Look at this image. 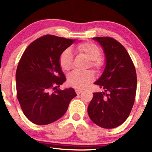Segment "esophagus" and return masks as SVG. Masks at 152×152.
<instances>
[{"mask_svg":"<svg viewBox=\"0 0 152 152\" xmlns=\"http://www.w3.org/2000/svg\"><path fill=\"white\" fill-rule=\"evenodd\" d=\"M75 91H76L77 94H80V93H82V92H83V90H81V89H76Z\"/></svg>","mask_w":152,"mask_h":152,"instance_id":"obj_1","label":"esophagus"}]
</instances>
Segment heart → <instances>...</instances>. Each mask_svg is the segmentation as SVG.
Returning <instances> with one entry per match:
<instances>
[{
    "label": "heart",
    "instance_id": "heart-1",
    "mask_svg": "<svg viewBox=\"0 0 152 152\" xmlns=\"http://www.w3.org/2000/svg\"><path fill=\"white\" fill-rule=\"evenodd\" d=\"M76 50L80 54L85 56L91 60V66L99 69L102 65V62L99 58L101 51L100 48L93 43L86 42L81 43L76 48ZM73 61V54L70 49H66L61 53L60 58V64L61 69L64 71H68L72 68ZM94 74L91 71L83 72L73 71L68 76V82L72 86L78 88H82L93 80Z\"/></svg>",
    "mask_w": 152,
    "mask_h": 152
}]
</instances>
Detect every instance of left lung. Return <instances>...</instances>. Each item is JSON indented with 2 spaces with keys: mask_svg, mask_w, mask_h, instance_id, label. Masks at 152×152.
Segmentation results:
<instances>
[{
  "mask_svg": "<svg viewBox=\"0 0 152 152\" xmlns=\"http://www.w3.org/2000/svg\"><path fill=\"white\" fill-rule=\"evenodd\" d=\"M101 45L105 66L94 82L103 92L93 93L88 107L89 117L105 129L121 125L129 115L134 103L137 75L133 61L125 48L113 38L93 37Z\"/></svg>",
  "mask_w": 152,
  "mask_h": 152,
  "instance_id": "obj_1",
  "label": "left lung"
}]
</instances>
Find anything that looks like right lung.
I'll return each instance as SVG.
<instances>
[{
    "label": "right lung",
    "instance_id": "obj_1",
    "mask_svg": "<svg viewBox=\"0 0 152 152\" xmlns=\"http://www.w3.org/2000/svg\"><path fill=\"white\" fill-rule=\"evenodd\" d=\"M76 39L47 35L28 46L16 72L17 99L23 112L36 125H48L65 114L71 100L76 96L72 88H58L66 80L61 70V53Z\"/></svg>",
    "mask_w": 152,
    "mask_h": 152
}]
</instances>
